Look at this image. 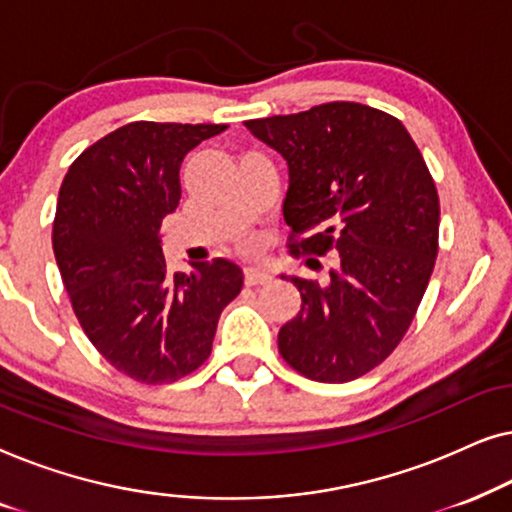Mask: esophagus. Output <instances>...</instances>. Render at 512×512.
Instances as JSON below:
<instances>
[{
	"label": "esophagus",
	"mask_w": 512,
	"mask_h": 512,
	"mask_svg": "<svg viewBox=\"0 0 512 512\" xmlns=\"http://www.w3.org/2000/svg\"><path fill=\"white\" fill-rule=\"evenodd\" d=\"M244 282H247L249 286L270 284L272 282V272L261 268V265H247V268H244Z\"/></svg>",
	"instance_id": "obj_1"
}]
</instances>
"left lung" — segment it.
Segmentation results:
<instances>
[{
	"instance_id": "left-lung-1",
	"label": "left lung",
	"mask_w": 512,
	"mask_h": 512,
	"mask_svg": "<svg viewBox=\"0 0 512 512\" xmlns=\"http://www.w3.org/2000/svg\"><path fill=\"white\" fill-rule=\"evenodd\" d=\"M244 125L289 165L291 251L338 254L324 286L291 277L303 303L279 328V354L310 380H356L394 352L429 286L440 226L429 167L398 118L359 102Z\"/></svg>"
}]
</instances>
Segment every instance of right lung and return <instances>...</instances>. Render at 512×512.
<instances>
[{
	"instance_id": "1",
	"label": "right lung",
	"mask_w": 512,
	"mask_h": 512,
	"mask_svg": "<svg viewBox=\"0 0 512 512\" xmlns=\"http://www.w3.org/2000/svg\"><path fill=\"white\" fill-rule=\"evenodd\" d=\"M226 125L135 121L88 146L60 186L53 251L88 340L144 384L177 382L212 354L216 324L242 291L233 261L167 275L160 223L179 205L186 153Z\"/></svg>"
}]
</instances>
